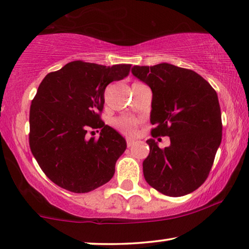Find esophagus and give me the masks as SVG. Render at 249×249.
Here are the masks:
<instances>
[{"instance_id": "esophagus-1", "label": "esophagus", "mask_w": 249, "mask_h": 249, "mask_svg": "<svg viewBox=\"0 0 249 249\" xmlns=\"http://www.w3.org/2000/svg\"><path fill=\"white\" fill-rule=\"evenodd\" d=\"M134 143H135V141L132 139H128L127 142H126V144H127V147H131L132 145H134Z\"/></svg>"}]
</instances>
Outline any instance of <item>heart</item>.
<instances>
[{
	"label": "heart",
	"mask_w": 249,
	"mask_h": 249,
	"mask_svg": "<svg viewBox=\"0 0 249 249\" xmlns=\"http://www.w3.org/2000/svg\"><path fill=\"white\" fill-rule=\"evenodd\" d=\"M114 124L122 133H124L126 135L135 134L136 123L133 120H131V118H127V117L117 118V120L114 122Z\"/></svg>",
	"instance_id": "obj_1"
}]
</instances>
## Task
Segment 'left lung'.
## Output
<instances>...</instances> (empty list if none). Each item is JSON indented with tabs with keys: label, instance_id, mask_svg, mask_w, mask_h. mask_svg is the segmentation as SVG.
<instances>
[{
	"label": "left lung",
	"instance_id": "left-lung-1",
	"mask_svg": "<svg viewBox=\"0 0 249 249\" xmlns=\"http://www.w3.org/2000/svg\"><path fill=\"white\" fill-rule=\"evenodd\" d=\"M132 73L152 90V135L169 136L171 142L160 148L153 139L146 141L144 178L165 196L191 194L206 181L221 143L217 92L194 70L168 62L134 66Z\"/></svg>",
	"mask_w": 249,
	"mask_h": 249
}]
</instances>
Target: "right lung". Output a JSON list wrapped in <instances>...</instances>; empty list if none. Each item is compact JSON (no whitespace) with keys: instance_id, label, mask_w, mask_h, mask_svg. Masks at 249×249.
<instances>
[{"instance_id":"right-lung-1","label":"right lung","mask_w":249,"mask_h":249,"mask_svg":"<svg viewBox=\"0 0 249 249\" xmlns=\"http://www.w3.org/2000/svg\"><path fill=\"white\" fill-rule=\"evenodd\" d=\"M129 68L78 60L43 78L30 107L29 143L40 168L59 187L85 194L113 178L126 141L99 113L107 85L123 79ZM90 128H101L98 140L86 137Z\"/></svg>"}]
</instances>
